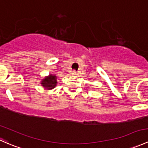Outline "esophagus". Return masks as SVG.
<instances>
[{
  "instance_id": "obj_1",
  "label": "esophagus",
  "mask_w": 148,
  "mask_h": 148,
  "mask_svg": "<svg viewBox=\"0 0 148 148\" xmlns=\"http://www.w3.org/2000/svg\"><path fill=\"white\" fill-rule=\"evenodd\" d=\"M71 74H72V75H77V71H71Z\"/></svg>"
}]
</instances>
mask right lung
Masks as SVG:
<instances>
[{"instance_id": "add662e5", "label": "right lung", "mask_w": 148, "mask_h": 148, "mask_svg": "<svg viewBox=\"0 0 148 148\" xmlns=\"http://www.w3.org/2000/svg\"><path fill=\"white\" fill-rule=\"evenodd\" d=\"M56 78L57 77L55 75H52V74H50L49 77H46L44 79H43V81L41 82V84H42L43 86L46 88L47 89H53L56 86Z\"/></svg>"}]
</instances>
